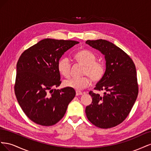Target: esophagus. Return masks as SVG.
Here are the masks:
<instances>
[{
	"instance_id": "obj_1",
	"label": "esophagus",
	"mask_w": 151,
	"mask_h": 151,
	"mask_svg": "<svg viewBox=\"0 0 151 151\" xmlns=\"http://www.w3.org/2000/svg\"><path fill=\"white\" fill-rule=\"evenodd\" d=\"M79 95H83V93L80 91H76V96H79Z\"/></svg>"
}]
</instances>
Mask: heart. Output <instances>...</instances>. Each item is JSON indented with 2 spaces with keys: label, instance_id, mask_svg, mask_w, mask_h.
Returning a JSON list of instances; mask_svg holds the SVG:
<instances>
[{
  "label": "heart",
  "instance_id": "heart-1",
  "mask_svg": "<svg viewBox=\"0 0 151 151\" xmlns=\"http://www.w3.org/2000/svg\"><path fill=\"white\" fill-rule=\"evenodd\" d=\"M76 60L85 65L83 74L85 76L72 77L65 80L63 84L67 88L81 90L89 86L91 80L96 83L101 80L104 74V65L102 62H97L96 56L91 51L84 50L77 53L75 55ZM71 63L67 57H62L58 62V70L65 77L70 76Z\"/></svg>",
  "mask_w": 151,
  "mask_h": 151
}]
</instances>
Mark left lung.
Listing matches in <instances>:
<instances>
[{"label": "left lung", "instance_id": "obj_1", "mask_svg": "<svg viewBox=\"0 0 151 151\" xmlns=\"http://www.w3.org/2000/svg\"><path fill=\"white\" fill-rule=\"evenodd\" d=\"M86 43L99 50L106 61L104 74L94 88L104 91V95L90 91L93 101L86 108V116L95 126L109 129L125 119L137 98L135 66L124 51L107 40H87Z\"/></svg>", "mask_w": 151, "mask_h": 151}]
</instances>
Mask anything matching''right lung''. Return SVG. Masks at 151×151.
Segmentation results:
<instances>
[{"label": "right lung", "instance_id": "1", "mask_svg": "<svg viewBox=\"0 0 151 151\" xmlns=\"http://www.w3.org/2000/svg\"><path fill=\"white\" fill-rule=\"evenodd\" d=\"M79 42L46 38L21 54L16 65L15 94L22 111L31 120L43 126L56 124L74 99V89H53L61 84L58 62Z\"/></svg>", "mask_w": 151, "mask_h": 151}]
</instances>
